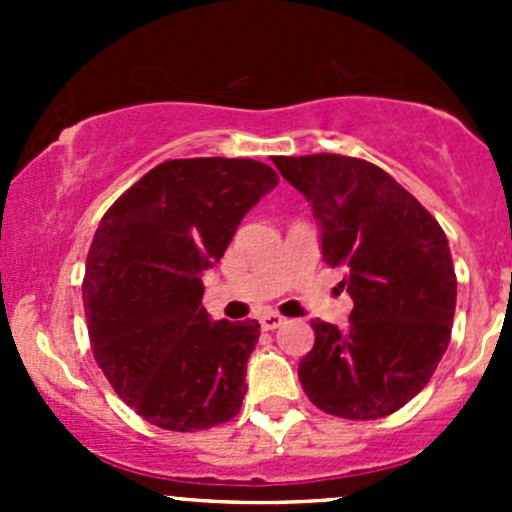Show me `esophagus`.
Wrapping results in <instances>:
<instances>
[{"label": "esophagus", "instance_id": "1", "mask_svg": "<svg viewBox=\"0 0 512 512\" xmlns=\"http://www.w3.org/2000/svg\"><path fill=\"white\" fill-rule=\"evenodd\" d=\"M260 324H262V329H277L280 324H285V317H280V314H275V312H267L260 317Z\"/></svg>", "mask_w": 512, "mask_h": 512}]
</instances>
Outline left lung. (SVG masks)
<instances>
[{"label": "left lung", "instance_id": "left-lung-1", "mask_svg": "<svg viewBox=\"0 0 512 512\" xmlns=\"http://www.w3.org/2000/svg\"><path fill=\"white\" fill-rule=\"evenodd\" d=\"M312 205L322 257L354 299L349 324L312 322L299 381L317 409L371 421L409 404L451 342L456 272L446 232L379 165L314 153L277 156Z\"/></svg>", "mask_w": 512, "mask_h": 512}]
</instances>
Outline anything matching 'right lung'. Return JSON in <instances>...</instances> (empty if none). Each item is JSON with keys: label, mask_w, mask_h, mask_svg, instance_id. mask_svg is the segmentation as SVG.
I'll list each match as a JSON object with an SVG mask.
<instances>
[{"label": "right lung", "mask_w": 512, "mask_h": 512, "mask_svg": "<svg viewBox=\"0 0 512 512\" xmlns=\"http://www.w3.org/2000/svg\"><path fill=\"white\" fill-rule=\"evenodd\" d=\"M277 183L252 158L165 160L101 218L84 277L91 347L116 394L153 426L203 431L240 411L260 324L213 322L203 272Z\"/></svg>", "instance_id": "add662e5"}]
</instances>
